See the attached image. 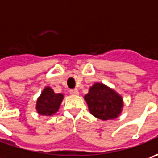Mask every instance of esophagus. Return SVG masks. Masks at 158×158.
Returning a JSON list of instances; mask_svg holds the SVG:
<instances>
[{
    "label": "esophagus",
    "instance_id": "34e87169",
    "mask_svg": "<svg viewBox=\"0 0 158 158\" xmlns=\"http://www.w3.org/2000/svg\"><path fill=\"white\" fill-rule=\"evenodd\" d=\"M69 92H70V94H71V95H75V96H77V95L79 94V91H78V89H70Z\"/></svg>",
    "mask_w": 158,
    "mask_h": 158
}]
</instances>
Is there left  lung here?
I'll list each match as a JSON object with an SVG mask.
<instances>
[{
	"mask_svg": "<svg viewBox=\"0 0 158 158\" xmlns=\"http://www.w3.org/2000/svg\"><path fill=\"white\" fill-rule=\"evenodd\" d=\"M89 112L102 120L117 118L121 114L124 102L121 95L103 82H95L84 96Z\"/></svg>",
	"mask_w": 158,
	"mask_h": 158,
	"instance_id": "8db88e82",
	"label": "left lung"
}]
</instances>
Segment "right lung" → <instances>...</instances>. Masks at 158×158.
Listing matches in <instances>:
<instances>
[{
	"instance_id": "right-lung-1",
	"label": "right lung",
	"mask_w": 158,
	"mask_h": 158,
	"mask_svg": "<svg viewBox=\"0 0 158 158\" xmlns=\"http://www.w3.org/2000/svg\"><path fill=\"white\" fill-rule=\"evenodd\" d=\"M63 98L62 93H55L51 87L46 86L37 99L36 111L40 115L52 116L59 111Z\"/></svg>"
}]
</instances>
